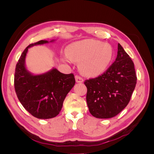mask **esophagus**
I'll use <instances>...</instances> for the list:
<instances>
[{
  "label": "esophagus",
  "mask_w": 154,
  "mask_h": 154,
  "mask_svg": "<svg viewBox=\"0 0 154 154\" xmlns=\"http://www.w3.org/2000/svg\"><path fill=\"white\" fill-rule=\"evenodd\" d=\"M75 80L77 83H82L83 82V79L79 75L75 76Z\"/></svg>",
  "instance_id": "1"
}]
</instances>
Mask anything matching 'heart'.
I'll list each match as a JSON object with an SVG mask.
<instances>
[{"label":"heart","mask_w":154,"mask_h":154,"mask_svg":"<svg viewBox=\"0 0 154 154\" xmlns=\"http://www.w3.org/2000/svg\"><path fill=\"white\" fill-rule=\"evenodd\" d=\"M67 54L71 60L79 62V68L83 74L96 76L108 67L112 58L113 51L108 44L88 39L70 45ZM64 60H69V58L66 57Z\"/></svg>","instance_id":"obj_1"}]
</instances>
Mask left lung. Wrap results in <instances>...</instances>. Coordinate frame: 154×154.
Listing matches in <instances>:
<instances>
[{
	"mask_svg": "<svg viewBox=\"0 0 154 154\" xmlns=\"http://www.w3.org/2000/svg\"><path fill=\"white\" fill-rule=\"evenodd\" d=\"M115 62L101 75L86 80L87 103L96 118H113L128 104L137 83L131 58L118 44Z\"/></svg>",
	"mask_w": 154,
	"mask_h": 154,
	"instance_id": "left-lung-1",
	"label": "left lung"
}]
</instances>
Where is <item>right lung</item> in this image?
I'll use <instances>...</instances> for the list:
<instances>
[{
    "mask_svg": "<svg viewBox=\"0 0 154 154\" xmlns=\"http://www.w3.org/2000/svg\"><path fill=\"white\" fill-rule=\"evenodd\" d=\"M46 43L48 41L40 40L27 46L16 65L14 77L18 100L27 111L38 119L56 117L62 110L67 94L75 84L72 73L65 74L57 69L40 75H32L27 71L25 58L28 48Z\"/></svg>",
    "mask_w": 154,
    "mask_h": 154,
    "instance_id": "obj_1",
    "label": "right lung"
}]
</instances>
